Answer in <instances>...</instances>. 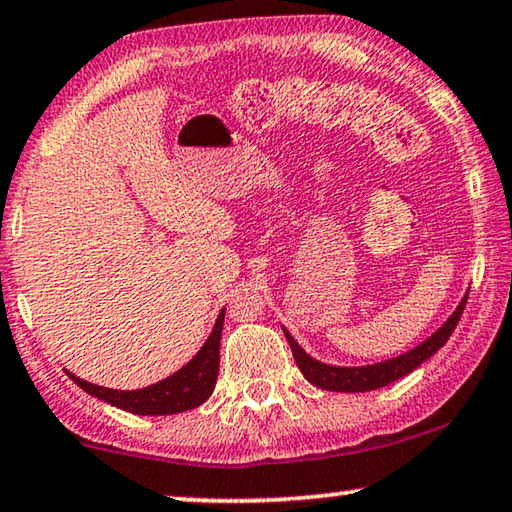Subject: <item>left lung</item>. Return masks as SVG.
<instances>
[{"label": "left lung", "instance_id": "obj_1", "mask_svg": "<svg viewBox=\"0 0 512 512\" xmlns=\"http://www.w3.org/2000/svg\"><path fill=\"white\" fill-rule=\"evenodd\" d=\"M467 296H469V292L464 294V299L460 301V305H457L453 315L448 317L446 322L430 335V338L423 340L421 345H416L414 349H409V352H404L400 356L388 358V361L372 363V365H356V368H345V365L322 363L305 352L299 342L289 335L285 326H282V331H285L289 347H292L296 365H299L303 377L308 379L310 384L324 388V391H338V393L375 391V388L388 386L391 381L409 375L411 370H416L418 365L425 363L427 358H430L432 354H437L439 349L446 345L448 338H451V333L455 331L457 322H460L464 305H467Z\"/></svg>", "mask_w": 512, "mask_h": 512}]
</instances>
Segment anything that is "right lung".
Returning a JSON list of instances; mask_svg holds the SVG:
<instances>
[{
    "label": "right lung",
    "instance_id": "obj_1",
    "mask_svg": "<svg viewBox=\"0 0 512 512\" xmlns=\"http://www.w3.org/2000/svg\"><path fill=\"white\" fill-rule=\"evenodd\" d=\"M225 308L213 324V331L204 342L200 352L183 365L181 370L174 372L163 381H156L147 388L137 391H117V388H105L89 384V381L75 377L73 372L66 370V375L78 384L82 391H87L94 398L112 404V407L131 411L137 416H167L181 414V411L200 407L207 402L213 393L218 379V363H220V333H223Z\"/></svg>",
    "mask_w": 512,
    "mask_h": 512
}]
</instances>
